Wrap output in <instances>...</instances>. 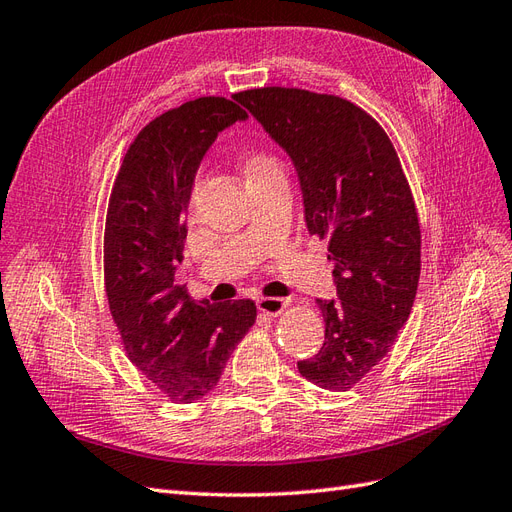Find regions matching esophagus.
Instances as JSON below:
<instances>
[{
	"mask_svg": "<svg viewBox=\"0 0 512 512\" xmlns=\"http://www.w3.org/2000/svg\"><path fill=\"white\" fill-rule=\"evenodd\" d=\"M256 303H258V310L267 316H278L288 306V301H284L280 297H260Z\"/></svg>",
	"mask_w": 512,
	"mask_h": 512,
	"instance_id": "34e87169",
	"label": "esophagus"
}]
</instances>
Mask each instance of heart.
<instances>
[{
  "label": "heart",
  "mask_w": 512,
  "mask_h": 512,
  "mask_svg": "<svg viewBox=\"0 0 512 512\" xmlns=\"http://www.w3.org/2000/svg\"><path fill=\"white\" fill-rule=\"evenodd\" d=\"M271 165H278L271 155L267 153H250L245 159V174H254L258 170H265L271 168Z\"/></svg>",
  "instance_id": "heart-1"
}]
</instances>
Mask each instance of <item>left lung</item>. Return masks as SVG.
<instances>
[{
    "instance_id": "obj_1",
    "label": "left lung",
    "mask_w": 512,
    "mask_h": 512,
    "mask_svg": "<svg viewBox=\"0 0 512 512\" xmlns=\"http://www.w3.org/2000/svg\"><path fill=\"white\" fill-rule=\"evenodd\" d=\"M293 159L310 234L327 241L338 299H316L325 342L301 377L347 392L390 353L420 280V224L388 133L362 107L301 88L234 94Z\"/></svg>"
}]
</instances>
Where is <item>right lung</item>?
I'll use <instances>...</instances> for the list:
<instances>
[{
  "mask_svg": "<svg viewBox=\"0 0 512 512\" xmlns=\"http://www.w3.org/2000/svg\"><path fill=\"white\" fill-rule=\"evenodd\" d=\"M245 118V109L224 96H200L150 120L131 142L109 196V312L127 357L174 403L209 394L256 323L254 301L196 303L174 278L198 165L217 133Z\"/></svg>",
  "mask_w": 512,
  "mask_h": 512,
  "instance_id": "1",
  "label": "right lung"
}]
</instances>
